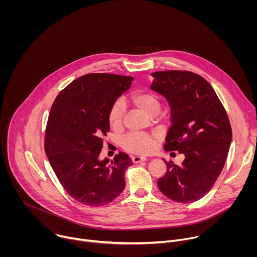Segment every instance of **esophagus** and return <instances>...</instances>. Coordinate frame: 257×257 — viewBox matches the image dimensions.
Returning a JSON list of instances; mask_svg holds the SVG:
<instances>
[{
  "label": "esophagus",
  "instance_id": "1",
  "mask_svg": "<svg viewBox=\"0 0 257 257\" xmlns=\"http://www.w3.org/2000/svg\"><path fill=\"white\" fill-rule=\"evenodd\" d=\"M145 160H146V158L141 157V156H134V157H132V162H133V163H135V164L140 163V162L145 161Z\"/></svg>",
  "mask_w": 257,
  "mask_h": 257
}]
</instances>
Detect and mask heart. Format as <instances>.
<instances>
[{
	"label": "heart",
	"mask_w": 257,
	"mask_h": 257,
	"mask_svg": "<svg viewBox=\"0 0 257 257\" xmlns=\"http://www.w3.org/2000/svg\"><path fill=\"white\" fill-rule=\"evenodd\" d=\"M129 100L135 107L141 109L150 117L157 116L162 107L161 96L150 89H140L133 92L130 95ZM125 115L126 111L124 103L121 100L114 101L107 112L108 125L116 131L121 130L124 126ZM157 141L158 136L156 134L132 132L122 139V146L127 152L144 155L151 153L156 148Z\"/></svg>",
	"instance_id": "b5f03b06"
}]
</instances>
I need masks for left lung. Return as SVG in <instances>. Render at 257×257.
I'll return each mask as SVG.
<instances>
[{
    "label": "left lung",
    "mask_w": 257,
    "mask_h": 257,
    "mask_svg": "<svg viewBox=\"0 0 257 257\" xmlns=\"http://www.w3.org/2000/svg\"><path fill=\"white\" fill-rule=\"evenodd\" d=\"M152 75V89L171 106L164 149L185 156L181 165L165 161L167 172L158 187L174 201L194 202L211 189L225 166L232 140L230 120L212 86L196 73L168 70Z\"/></svg>",
    "instance_id": "left-lung-1"
}]
</instances>
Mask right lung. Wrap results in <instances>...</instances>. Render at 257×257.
Listing matches in <instances>:
<instances>
[{
	"label": "right lung",
	"mask_w": 257,
	"mask_h": 257,
	"mask_svg": "<svg viewBox=\"0 0 257 257\" xmlns=\"http://www.w3.org/2000/svg\"><path fill=\"white\" fill-rule=\"evenodd\" d=\"M133 77L89 73L57 95L49 115L45 152L67 193L89 206L107 204L125 187V172L133 163L119 153L107 164L98 161L102 137L109 131L111 104L130 87Z\"/></svg>",
	"instance_id": "obj_1"
}]
</instances>
